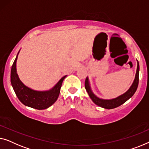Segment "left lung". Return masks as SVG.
<instances>
[{
  "label": "left lung",
  "instance_id": "left-lung-1",
  "mask_svg": "<svg viewBox=\"0 0 149 149\" xmlns=\"http://www.w3.org/2000/svg\"><path fill=\"white\" fill-rule=\"evenodd\" d=\"M138 81H139V63L138 61L136 74L135 79L132 85L131 86V87L130 88V89L126 92V93H124L122 95L118 96L117 98H113V99L111 100H103L96 97V96L93 93V92L91 91V89L89 86L88 79V77L86 78L85 80V88L88 92V93L90 97L91 98V99L93 100V101L95 102L96 104L101 107L102 108L111 109L116 108L117 107L121 105V104L124 103L125 102H126L130 98H131L132 96L134 95V94L135 93V92L137 90Z\"/></svg>",
  "mask_w": 149,
  "mask_h": 149
}]
</instances>
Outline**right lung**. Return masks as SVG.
<instances>
[{
  "label": "right lung",
  "mask_w": 149,
  "mask_h": 149,
  "mask_svg": "<svg viewBox=\"0 0 149 149\" xmlns=\"http://www.w3.org/2000/svg\"><path fill=\"white\" fill-rule=\"evenodd\" d=\"M18 53V54H19ZM17 55L11 71V82L13 90L19 100L24 105L30 107L38 110H42L51 107L57 100L59 95L61 87L63 81L65 76H63L58 81L53 89L49 91L38 92L26 87L23 84L19 78L16 71V62L17 59Z\"/></svg>",
  "instance_id": "1"
}]
</instances>
